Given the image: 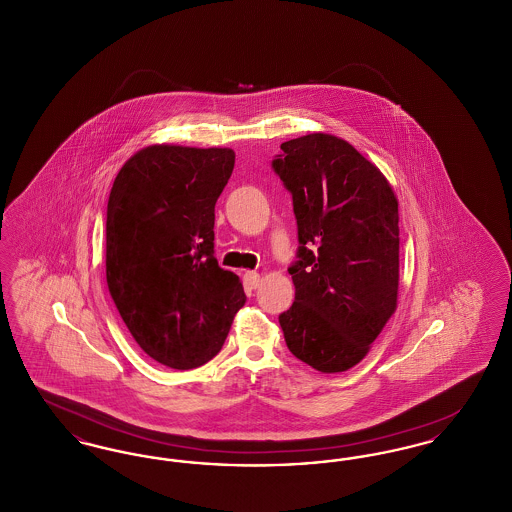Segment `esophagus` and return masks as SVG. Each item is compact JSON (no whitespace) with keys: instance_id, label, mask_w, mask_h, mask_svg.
<instances>
[{"instance_id":"34e87169","label":"esophagus","mask_w":512,"mask_h":512,"mask_svg":"<svg viewBox=\"0 0 512 512\" xmlns=\"http://www.w3.org/2000/svg\"><path fill=\"white\" fill-rule=\"evenodd\" d=\"M259 284H261V274L247 270L244 274L245 290H255V288H259Z\"/></svg>"}]
</instances>
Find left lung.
<instances>
[{"label":"left lung","instance_id":"left-lung-1","mask_svg":"<svg viewBox=\"0 0 512 512\" xmlns=\"http://www.w3.org/2000/svg\"><path fill=\"white\" fill-rule=\"evenodd\" d=\"M272 167L292 192L299 261L288 268L286 345L318 372L361 363L397 309L399 209L388 178L349 142L313 132L282 144Z\"/></svg>","mask_w":512,"mask_h":512}]
</instances>
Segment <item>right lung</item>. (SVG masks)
Here are the masks:
<instances>
[{"instance_id":"obj_1","label":"right lung","mask_w":512,"mask_h":512,"mask_svg":"<svg viewBox=\"0 0 512 512\" xmlns=\"http://www.w3.org/2000/svg\"><path fill=\"white\" fill-rule=\"evenodd\" d=\"M234 161L230 147L153 144L122 165L109 194V292L136 343L176 370L209 363L244 307V286L213 244Z\"/></svg>"}]
</instances>
